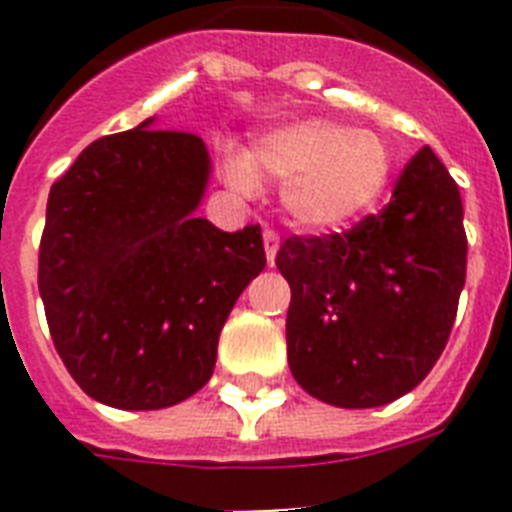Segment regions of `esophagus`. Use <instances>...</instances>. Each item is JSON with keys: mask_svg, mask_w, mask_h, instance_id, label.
Returning <instances> with one entry per match:
<instances>
[{"mask_svg": "<svg viewBox=\"0 0 512 512\" xmlns=\"http://www.w3.org/2000/svg\"><path fill=\"white\" fill-rule=\"evenodd\" d=\"M263 244H265V257H268V265H273L276 260V252H279V233L273 231V228H265L263 231Z\"/></svg>", "mask_w": 512, "mask_h": 512, "instance_id": "34e87169", "label": "esophagus"}]
</instances>
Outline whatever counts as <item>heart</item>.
Masks as SVG:
<instances>
[{"instance_id": "obj_1", "label": "heart", "mask_w": 512, "mask_h": 512, "mask_svg": "<svg viewBox=\"0 0 512 512\" xmlns=\"http://www.w3.org/2000/svg\"><path fill=\"white\" fill-rule=\"evenodd\" d=\"M393 164V148L377 132L300 119L265 132L252 154L228 151L225 180L244 193H255L260 180L281 183V204L300 228L332 231L382 199Z\"/></svg>"}]
</instances>
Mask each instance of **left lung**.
<instances>
[{
	"mask_svg": "<svg viewBox=\"0 0 512 512\" xmlns=\"http://www.w3.org/2000/svg\"><path fill=\"white\" fill-rule=\"evenodd\" d=\"M289 369L305 393L369 409L417 388L444 353L468 268L460 188L428 146L390 204L350 231L289 236Z\"/></svg>",
	"mask_w": 512,
	"mask_h": 512,
	"instance_id": "obj_1",
	"label": "left lung"
}]
</instances>
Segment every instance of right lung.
Listing matches in <instances>:
<instances>
[{
    "mask_svg": "<svg viewBox=\"0 0 512 512\" xmlns=\"http://www.w3.org/2000/svg\"><path fill=\"white\" fill-rule=\"evenodd\" d=\"M84 148L50 188L39 295L52 342L90 398L164 409L207 385L233 303L265 268L260 225L196 217L204 140L148 130Z\"/></svg>",
    "mask_w": 512,
    "mask_h": 512,
    "instance_id": "right-lung-1",
    "label": "right lung"
}]
</instances>
